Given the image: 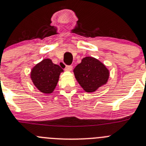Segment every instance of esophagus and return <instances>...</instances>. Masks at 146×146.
I'll use <instances>...</instances> for the list:
<instances>
[{
	"label": "esophagus",
	"instance_id": "34e87169",
	"mask_svg": "<svg viewBox=\"0 0 146 146\" xmlns=\"http://www.w3.org/2000/svg\"><path fill=\"white\" fill-rule=\"evenodd\" d=\"M65 70H68V71H70V70L73 69V66H66L65 67Z\"/></svg>",
	"mask_w": 146,
	"mask_h": 146
}]
</instances>
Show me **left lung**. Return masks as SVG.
Returning <instances> with one entry per match:
<instances>
[{
  "instance_id": "left-lung-1",
  "label": "left lung",
  "mask_w": 146,
  "mask_h": 146,
  "mask_svg": "<svg viewBox=\"0 0 146 146\" xmlns=\"http://www.w3.org/2000/svg\"><path fill=\"white\" fill-rule=\"evenodd\" d=\"M73 72L78 83L87 92H95L106 83L109 78L106 67L99 60L90 56L83 58Z\"/></svg>"
}]
</instances>
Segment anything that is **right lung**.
I'll return each mask as SVG.
<instances>
[{"label": "right lung", "instance_id": "add662e5", "mask_svg": "<svg viewBox=\"0 0 146 146\" xmlns=\"http://www.w3.org/2000/svg\"><path fill=\"white\" fill-rule=\"evenodd\" d=\"M63 69L53 64L50 59H45L35 66L31 73L33 84L42 93H52L59 81Z\"/></svg>", "mask_w": 146, "mask_h": 146}]
</instances>
